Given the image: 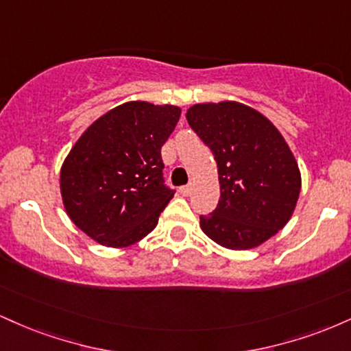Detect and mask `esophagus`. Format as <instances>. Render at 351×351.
Listing matches in <instances>:
<instances>
[{"label":"esophagus","mask_w":351,"mask_h":351,"mask_svg":"<svg viewBox=\"0 0 351 351\" xmlns=\"http://www.w3.org/2000/svg\"><path fill=\"white\" fill-rule=\"evenodd\" d=\"M191 191H193V184H186V186L180 188V193L183 196H189V195H191Z\"/></svg>","instance_id":"34e87169"}]
</instances>
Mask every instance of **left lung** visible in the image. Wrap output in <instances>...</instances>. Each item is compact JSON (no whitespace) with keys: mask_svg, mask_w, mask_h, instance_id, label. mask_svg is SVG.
I'll return each instance as SVG.
<instances>
[{"mask_svg":"<svg viewBox=\"0 0 351 351\" xmlns=\"http://www.w3.org/2000/svg\"><path fill=\"white\" fill-rule=\"evenodd\" d=\"M189 127L211 148L219 203L199 226L226 249L245 251L271 239L295 211L302 178L295 156L267 117L236 100L195 104Z\"/></svg>","mask_w":351,"mask_h":351,"instance_id":"obj_1","label":"left lung"}]
</instances>
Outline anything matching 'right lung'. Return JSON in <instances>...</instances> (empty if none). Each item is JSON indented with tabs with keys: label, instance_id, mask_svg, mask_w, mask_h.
Wrapping results in <instances>:
<instances>
[{
	"label": "right lung",
	"instance_id": "obj_1",
	"mask_svg": "<svg viewBox=\"0 0 351 351\" xmlns=\"http://www.w3.org/2000/svg\"><path fill=\"white\" fill-rule=\"evenodd\" d=\"M181 115L176 106L132 100L99 117L60 167V196L72 223L107 247L150 234L175 195L163 184L162 147Z\"/></svg>",
	"mask_w": 351,
	"mask_h": 351
}]
</instances>
